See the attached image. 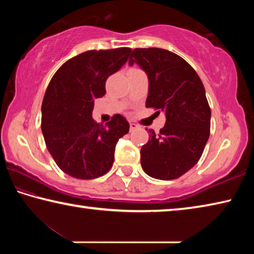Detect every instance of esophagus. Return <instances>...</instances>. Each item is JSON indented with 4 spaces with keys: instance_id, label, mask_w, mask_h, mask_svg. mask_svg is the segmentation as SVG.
Here are the masks:
<instances>
[{
    "instance_id": "esophagus-1",
    "label": "esophagus",
    "mask_w": 254,
    "mask_h": 254,
    "mask_svg": "<svg viewBox=\"0 0 254 254\" xmlns=\"http://www.w3.org/2000/svg\"><path fill=\"white\" fill-rule=\"evenodd\" d=\"M136 128H139V126H137V124H135V123H130V131H131V132L136 130Z\"/></svg>"
}]
</instances>
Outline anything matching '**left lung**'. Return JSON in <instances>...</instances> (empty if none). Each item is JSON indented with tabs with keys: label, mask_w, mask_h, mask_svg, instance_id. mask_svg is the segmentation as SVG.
Instances as JSON below:
<instances>
[{
	"label": "left lung",
	"mask_w": 254,
	"mask_h": 254,
	"mask_svg": "<svg viewBox=\"0 0 254 254\" xmlns=\"http://www.w3.org/2000/svg\"><path fill=\"white\" fill-rule=\"evenodd\" d=\"M147 72L145 106L163 111L166 124L141 148V166L150 177L177 179L194 167L203 154L210 132V107L204 85L186 60L169 50L135 48L128 64Z\"/></svg>",
	"instance_id": "left-lung-1"
}]
</instances>
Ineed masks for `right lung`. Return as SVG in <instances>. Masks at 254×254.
Returning a JSON list of instances; mask_svg holds the SVG:
<instances>
[{
    "instance_id": "right-lung-1",
    "label": "right lung",
    "mask_w": 254,
    "mask_h": 254,
    "mask_svg": "<svg viewBox=\"0 0 254 254\" xmlns=\"http://www.w3.org/2000/svg\"><path fill=\"white\" fill-rule=\"evenodd\" d=\"M131 48L88 50L67 60L55 72L41 106V130L51 157L76 179L105 175L120 137L130 126L115 114L105 126L92 118L94 100L105 95V83L127 63Z\"/></svg>"
}]
</instances>
